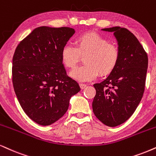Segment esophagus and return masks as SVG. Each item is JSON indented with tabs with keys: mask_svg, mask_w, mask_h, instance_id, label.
<instances>
[{
	"mask_svg": "<svg viewBox=\"0 0 156 156\" xmlns=\"http://www.w3.org/2000/svg\"><path fill=\"white\" fill-rule=\"evenodd\" d=\"M79 85H80V88H81V89H83V88H85L86 87V86H87V85L84 84V83H80Z\"/></svg>",
	"mask_w": 156,
	"mask_h": 156,
	"instance_id": "1",
	"label": "esophagus"
}]
</instances>
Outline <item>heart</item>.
<instances>
[{"mask_svg":"<svg viewBox=\"0 0 156 156\" xmlns=\"http://www.w3.org/2000/svg\"><path fill=\"white\" fill-rule=\"evenodd\" d=\"M84 56L83 66L70 73V76L80 81H88L114 71L119 60V51L115 44L108 42L102 35L88 31L75 39V47L66 44L60 52L62 63L66 68L74 69Z\"/></svg>","mask_w":156,"mask_h":156,"instance_id":"obj_1","label":"heart"}]
</instances>
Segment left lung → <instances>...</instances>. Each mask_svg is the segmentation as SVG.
<instances>
[{"label": "left lung", "mask_w": 156, "mask_h": 156, "mask_svg": "<svg viewBox=\"0 0 156 156\" xmlns=\"http://www.w3.org/2000/svg\"><path fill=\"white\" fill-rule=\"evenodd\" d=\"M114 32L119 60L106 80L94 85L93 112L102 123L116 127L127 121L143 98L148 65L147 55L131 31L119 27L103 29Z\"/></svg>", "instance_id": "8db88e82"}]
</instances>
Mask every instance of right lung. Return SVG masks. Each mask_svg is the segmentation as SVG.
<instances>
[{"label":"right lung","mask_w":156,"mask_h":156,"mask_svg":"<svg viewBox=\"0 0 156 156\" xmlns=\"http://www.w3.org/2000/svg\"><path fill=\"white\" fill-rule=\"evenodd\" d=\"M69 27H40L16 48L12 81L27 115L40 125H50L62 117L72 96L80 90L68 76L60 58L62 47L74 34Z\"/></svg>","instance_id":"1"}]
</instances>
